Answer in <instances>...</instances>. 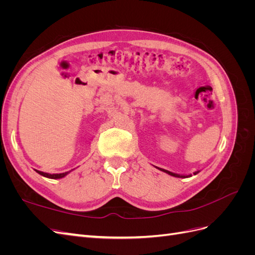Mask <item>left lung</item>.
I'll return each mask as SVG.
<instances>
[{"label":"left lung","instance_id":"obj_1","mask_svg":"<svg viewBox=\"0 0 255 255\" xmlns=\"http://www.w3.org/2000/svg\"><path fill=\"white\" fill-rule=\"evenodd\" d=\"M156 168H157V169H159L160 171H164V172L168 173L169 175H172V176H175V177H189V176H191V174H177V173H174V172H171V171L165 170V169H161V168H158V167H156ZM199 172H200V170L195 171V172H194V174H197V173H199Z\"/></svg>","mask_w":255,"mask_h":255}]
</instances>
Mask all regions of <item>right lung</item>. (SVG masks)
I'll list each match as a JSON object with an SVG mask.
<instances>
[{
	"label": "right lung",
	"instance_id": "1",
	"mask_svg": "<svg viewBox=\"0 0 255 255\" xmlns=\"http://www.w3.org/2000/svg\"><path fill=\"white\" fill-rule=\"evenodd\" d=\"M73 170V169H72ZM72 170L70 171H67V172H63V173H47V172H42V171H39V170H35L37 173H39L40 175L44 176V177H48V179H53V180H57V179H63V177H65L67 174L70 173Z\"/></svg>",
	"mask_w": 255,
	"mask_h": 255
}]
</instances>
